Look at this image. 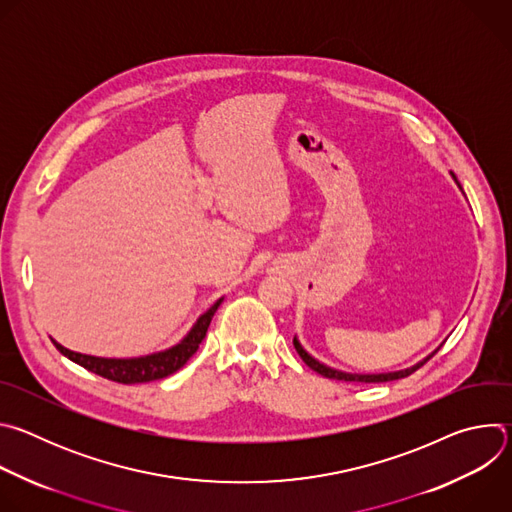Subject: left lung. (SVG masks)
Returning a JSON list of instances; mask_svg holds the SVG:
<instances>
[{
	"label": "left lung",
	"mask_w": 512,
	"mask_h": 512,
	"mask_svg": "<svg viewBox=\"0 0 512 512\" xmlns=\"http://www.w3.org/2000/svg\"><path fill=\"white\" fill-rule=\"evenodd\" d=\"M452 174V178H454V182L458 184V188L462 190V184L458 182V178H456V174L454 172H450ZM464 192V190H462ZM294 346H296V350H298V354L302 356V360L308 364V367L312 369V371H316L318 375H322V377H326V379H334V381H346V383H389V381H397V379H405V377H409L411 373H415L417 369H421L423 364L437 352L440 350L442 346H437L431 354H427L423 360H419V362H415L413 367H407V369H401V371H393V373H346V371H340V369H334V367H328V364H324V362H320L318 358H314L304 346H302V342L298 340V336H294Z\"/></svg>",
	"instance_id": "1"
}]
</instances>
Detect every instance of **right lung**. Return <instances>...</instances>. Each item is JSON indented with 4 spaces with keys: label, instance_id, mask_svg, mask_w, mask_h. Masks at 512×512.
<instances>
[{
    "label": "right lung",
    "instance_id": "add662e5",
    "mask_svg": "<svg viewBox=\"0 0 512 512\" xmlns=\"http://www.w3.org/2000/svg\"><path fill=\"white\" fill-rule=\"evenodd\" d=\"M225 298H218L196 322L194 326L188 330V334L174 346L160 350V352H152V354H143V356H131V358H105V356H93V354H83V352H75L68 350L66 346H62L60 342H54V346L72 362L81 364L87 371L101 375L109 381L115 383H123V385H135V383H150V381H158L164 379L176 371H180L184 364L190 360V356L198 350L200 342L206 336V330L210 326V320L214 316V312L218 310V306L223 304Z\"/></svg>",
    "mask_w": 512,
    "mask_h": 512
}]
</instances>
